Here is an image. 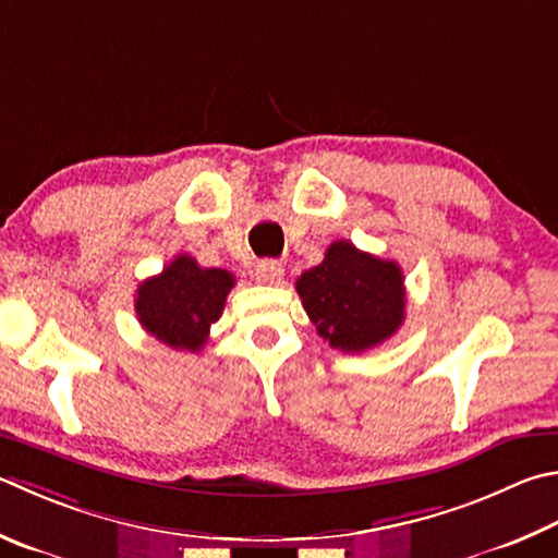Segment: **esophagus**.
<instances>
[{
  "label": "esophagus",
  "instance_id": "obj_1",
  "mask_svg": "<svg viewBox=\"0 0 558 558\" xmlns=\"http://www.w3.org/2000/svg\"><path fill=\"white\" fill-rule=\"evenodd\" d=\"M282 272H286V268H282L278 260L266 258L256 263V280L263 282V286H278L282 280Z\"/></svg>",
  "mask_w": 558,
  "mask_h": 558
}]
</instances>
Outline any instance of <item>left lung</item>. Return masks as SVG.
Instances as JSON below:
<instances>
[{"instance_id":"1","label":"left lung","mask_w":558,"mask_h":558,"mask_svg":"<svg viewBox=\"0 0 558 558\" xmlns=\"http://www.w3.org/2000/svg\"><path fill=\"white\" fill-rule=\"evenodd\" d=\"M298 295L319 337L347 353L378 347L404 322L400 266L351 241H333L319 266L302 272Z\"/></svg>"}]
</instances>
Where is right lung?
I'll return each instance as SVG.
<instances>
[{
  "instance_id": "add662e5",
  "label": "right lung",
  "mask_w": 558,
  "mask_h": 558,
  "mask_svg": "<svg viewBox=\"0 0 558 558\" xmlns=\"http://www.w3.org/2000/svg\"><path fill=\"white\" fill-rule=\"evenodd\" d=\"M234 276L221 268H202L180 253L163 272L144 280L136 290V317L150 337L170 349L199 351L209 339V327L221 317Z\"/></svg>"
}]
</instances>
